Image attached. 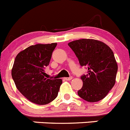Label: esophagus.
Masks as SVG:
<instances>
[{"instance_id":"esophagus-1","label":"esophagus","mask_w":130,"mask_h":130,"mask_svg":"<svg viewBox=\"0 0 130 130\" xmlns=\"http://www.w3.org/2000/svg\"><path fill=\"white\" fill-rule=\"evenodd\" d=\"M72 77H65L64 78V79L65 80H66V81H70V80H72Z\"/></svg>"}]
</instances>
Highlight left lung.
<instances>
[{"mask_svg": "<svg viewBox=\"0 0 130 130\" xmlns=\"http://www.w3.org/2000/svg\"><path fill=\"white\" fill-rule=\"evenodd\" d=\"M88 74L81 77L83 85L78 95L88 102L104 99L116 82L118 66L114 53L107 45L94 39H81L68 43Z\"/></svg>", "mask_w": 130, "mask_h": 130, "instance_id": "left-lung-1", "label": "left lung"}]
</instances>
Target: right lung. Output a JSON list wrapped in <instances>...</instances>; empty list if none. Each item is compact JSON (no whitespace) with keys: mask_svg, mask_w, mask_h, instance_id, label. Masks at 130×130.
Here are the masks:
<instances>
[{"mask_svg":"<svg viewBox=\"0 0 130 130\" xmlns=\"http://www.w3.org/2000/svg\"><path fill=\"white\" fill-rule=\"evenodd\" d=\"M57 43L31 45L21 51L15 58L11 76L15 86L26 98L38 105L47 104L57 98L61 79L44 77Z\"/></svg>","mask_w":130,"mask_h":130,"instance_id":"1","label":"right lung"}]
</instances>
